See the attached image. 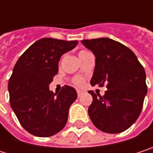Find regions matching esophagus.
<instances>
[{
  "label": "esophagus",
  "instance_id": "34e87169",
  "mask_svg": "<svg viewBox=\"0 0 153 153\" xmlns=\"http://www.w3.org/2000/svg\"><path fill=\"white\" fill-rule=\"evenodd\" d=\"M76 93H77V96H78V97H80V96L84 94V91H82V90H77V91H76Z\"/></svg>",
  "mask_w": 153,
  "mask_h": 153
}]
</instances>
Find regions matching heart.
I'll use <instances>...</instances> for the list:
<instances>
[{"instance_id": "obj_1", "label": "heart", "mask_w": 153, "mask_h": 153, "mask_svg": "<svg viewBox=\"0 0 153 153\" xmlns=\"http://www.w3.org/2000/svg\"><path fill=\"white\" fill-rule=\"evenodd\" d=\"M85 51H81L79 52V54H80V53H83V52H85ZM73 83H74V85H77V86H81V85L84 84V80H83L82 78H80V77H77V78L74 79Z\"/></svg>"}]
</instances>
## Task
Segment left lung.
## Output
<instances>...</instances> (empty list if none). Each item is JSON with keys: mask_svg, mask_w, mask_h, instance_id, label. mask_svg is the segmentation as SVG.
Wrapping results in <instances>:
<instances>
[{"mask_svg": "<svg viewBox=\"0 0 153 153\" xmlns=\"http://www.w3.org/2000/svg\"><path fill=\"white\" fill-rule=\"evenodd\" d=\"M82 43L95 56L92 85L103 86V96L93 91L88 114L94 125L109 134L129 128L142 111L147 94L146 75L135 54L124 44L110 38L83 40Z\"/></svg>", "mask_w": 153, "mask_h": 153, "instance_id": "left-lung-1", "label": "left lung"}]
</instances>
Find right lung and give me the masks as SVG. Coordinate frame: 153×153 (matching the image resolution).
I'll return each mask as SVG.
<instances>
[{"mask_svg": "<svg viewBox=\"0 0 153 153\" xmlns=\"http://www.w3.org/2000/svg\"><path fill=\"white\" fill-rule=\"evenodd\" d=\"M77 41L42 38L33 43L18 59L9 80L11 109L21 126L39 137L54 135L68 121L76 90L68 85L57 94L49 85L59 71L60 57L74 49Z\"/></svg>", "mask_w": 153, "mask_h": 153, "instance_id": "1", "label": "right lung"}]
</instances>
